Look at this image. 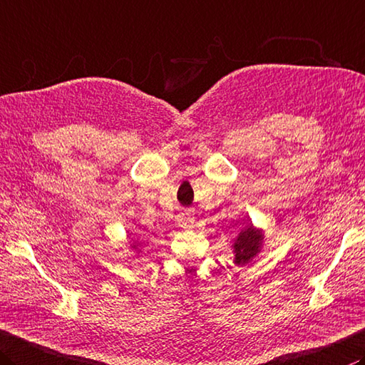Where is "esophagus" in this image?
<instances>
[{"label": "esophagus", "mask_w": 365, "mask_h": 365, "mask_svg": "<svg viewBox=\"0 0 365 365\" xmlns=\"http://www.w3.org/2000/svg\"><path fill=\"white\" fill-rule=\"evenodd\" d=\"M178 225L182 227H192L195 226V217L190 212H182L180 217H178Z\"/></svg>", "instance_id": "34e87169"}]
</instances>
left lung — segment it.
<instances>
[{"label": "left lung", "instance_id": "1", "mask_svg": "<svg viewBox=\"0 0 365 365\" xmlns=\"http://www.w3.org/2000/svg\"><path fill=\"white\" fill-rule=\"evenodd\" d=\"M264 245V232L262 230H258L253 225L247 226L245 230H242L237 237L232 242V253H234V264L235 266H247L248 262H252L261 248Z\"/></svg>", "mask_w": 365, "mask_h": 365}]
</instances>
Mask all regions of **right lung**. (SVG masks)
I'll return each instance as SVG.
<instances>
[{
  "label": "right lung",
  "mask_w": 365,
  "mask_h": 365,
  "mask_svg": "<svg viewBox=\"0 0 365 365\" xmlns=\"http://www.w3.org/2000/svg\"><path fill=\"white\" fill-rule=\"evenodd\" d=\"M139 245H140V244H133V245H131V248L134 250L135 255H138V256L142 253V250H140V247H139Z\"/></svg>",
  "instance_id": "add662e5"
}]
</instances>
